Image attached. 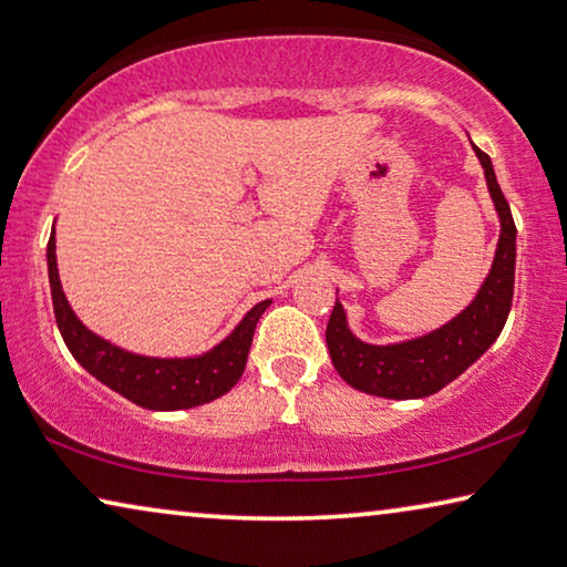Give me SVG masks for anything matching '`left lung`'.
Here are the masks:
<instances>
[{"instance_id":"obj_1","label":"left lung","mask_w":567,"mask_h":567,"mask_svg":"<svg viewBox=\"0 0 567 567\" xmlns=\"http://www.w3.org/2000/svg\"><path fill=\"white\" fill-rule=\"evenodd\" d=\"M476 157L484 167L488 193L499 214L502 234L496 244L494 265L466 310L437 331L402 343L374 346L351 333L346 310L336 306L326 328V343L338 374L353 390L386 396V400H420L441 392L455 377H461L473 361L484 357L488 346L499 338L512 310L514 261H517V226L509 203L496 183L492 157L476 145Z\"/></svg>"}]
</instances>
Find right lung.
Here are the masks:
<instances>
[{
  "mask_svg": "<svg viewBox=\"0 0 567 567\" xmlns=\"http://www.w3.org/2000/svg\"><path fill=\"white\" fill-rule=\"evenodd\" d=\"M48 277L58 331L73 359L109 390L126 396L140 408L163 412L198 408V404L214 402L216 396L229 392L247 367L251 336H255L261 312L272 302H257L221 343H216L200 357L157 359L124 351L81 323L73 308L68 306L61 277H58L55 231L50 234L48 241Z\"/></svg>",
  "mask_w": 567,
  "mask_h": 567,
  "instance_id": "add662e5",
  "label": "right lung"
}]
</instances>
